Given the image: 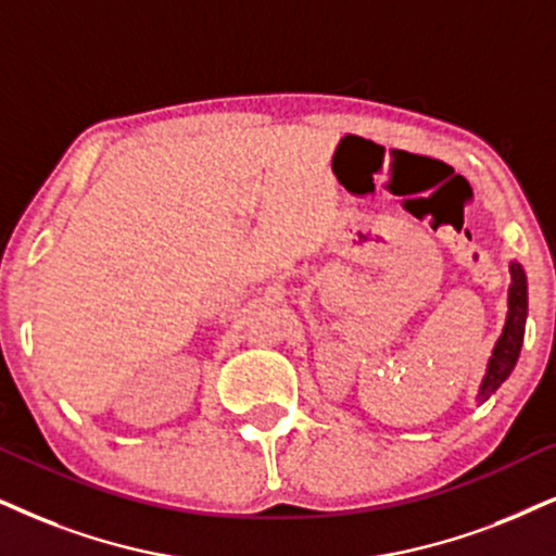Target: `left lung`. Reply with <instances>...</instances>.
<instances>
[{
	"mask_svg": "<svg viewBox=\"0 0 556 556\" xmlns=\"http://www.w3.org/2000/svg\"><path fill=\"white\" fill-rule=\"evenodd\" d=\"M526 313H529V285H526V271L518 262H510V290H508V315H505V326L501 339H497L493 356L488 362L480 392L477 400L484 403L493 392L501 388L505 379L510 377L516 367L518 354H521L523 330H526Z\"/></svg>",
	"mask_w": 556,
	"mask_h": 556,
	"instance_id": "left-lung-1",
	"label": "left lung"
}]
</instances>
